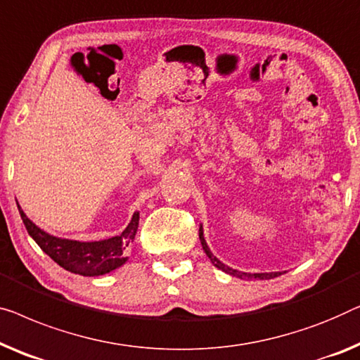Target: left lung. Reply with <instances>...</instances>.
Instances as JSON below:
<instances>
[{
    "label": "left lung",
    "mask_w": 360,
    "mask_h": 360,
    "mask_svg": "<svg viewBox=\"0 0 360 360\" xmlns=\"http://www.w3.org/2000/svg\"><path fill=\"white\" fill-rule=\"evenodd\" d=\"M200 240H201V245H202V250H205V253L207 255V258L211 259V263L214 264L216 268H219L221 271H224V273L231 274V276H236V278H240V279H273V278H278V276H281L283 273H242V271L238 269H232L229 268L227 264H224L222 262H219V259L214 257V255L211 253L210 247H207V243L205 240V236H202V227H200Z\"/></svg>",
    "instance_id": "obj_1"
}]
</instances>
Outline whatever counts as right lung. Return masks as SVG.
<instances>
[{
    "mask_svg": "<svg viewBox=\"0 0 360 360\" xmlns=\"http://www.w3.org/2000/svg\"><path fill=\"white\" fill-rule=\"evenodd\" d=\"M18 210L29 236L34 238L35 243L61 268L81 276H102L123 266L128 262L124 252L136 237L139 226V212H134L131 221L120 236L97 242L68 240V238L50 236V233L41 231L25 216L19 205Z\"/></svg>",
    "mask_w": 360,
    "mask_h": 360,
    "instance_id": "obj_1",
    "label": "right lung"
}]
</instances>
